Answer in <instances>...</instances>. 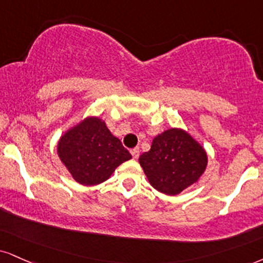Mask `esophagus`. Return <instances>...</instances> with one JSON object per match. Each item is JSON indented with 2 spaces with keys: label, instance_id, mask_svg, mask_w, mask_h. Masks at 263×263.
I'll return each mask as SVG.
<instances>
[{
  "label": "esophagus",
  "instance_id": "1",
  "mask_svg": "<svg viewBox=\"0 0 263 263\" xmlns=\"http://www.w3.org/2000/svg\"><path fill=\"white\" fill-rule=\"evenodd\" d=\"M131 154H132V158L134 159H137L138 157H140V148H134V149H131Z\"/></svg>",
  "mask_w": 263,
  "mask_h": 263
}]
</instances>
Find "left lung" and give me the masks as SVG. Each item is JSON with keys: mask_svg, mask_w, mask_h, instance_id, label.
<instances>
[{"mask_svg": "<svg viewBox=\"0 0 263 263\" xmlns=\"http://www.w3.org/2000/svg\"><path fill=\"white\" fill-rule=\"evenodd\" d=\"M148 181L166 195H178L197 181L207 166L203 148L185 131L167 129L152 142L140 157Z\"/></svg>", "mask_w": 263, "mask_h": 263, "instance_id": "left-lung-1", "label": "left lung"}]
</instances>
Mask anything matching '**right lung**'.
<instances>
[{
  "label": "right lung",
  "mask_w": 263,
  "mask_h": 263,
  "mask_svg": "<svg viewBox=\"0 0 263 263\" xmlns=\"http://www.w3.org/2000/svg\"><path fill=\"white\" fill-rule=\"evenodd\" d=\"M58 152L61 162L82 185L105 181L120 164L131 159L121 141L98 118L85 119L62 136Z\"/></svg>",
  "instance_id": "obj_1"
}]
</instances>
